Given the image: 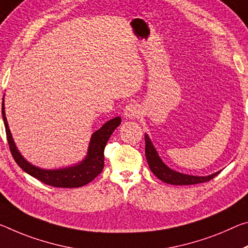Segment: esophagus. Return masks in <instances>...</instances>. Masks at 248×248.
<instances>
[{
	"label": "esophagus",
	"instance_id": "1",
	"mask_svg": "<svg viewBox=\"0 0 248 248\" xmlns=\"http://www.w3.org/2000/svg\"><path fill=\"white\" fill-rule=\"evenodd\" d=\"M124 113L125 118H128V119H133V118L138 117L140 115L139 106L133 103L128 104L124 109Z\"/></svg>",
	"mask_w": 248,
	"mask_h": 248
}]
</instances>
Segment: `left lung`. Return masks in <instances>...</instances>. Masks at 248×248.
I'll return each instance as SVG.
<instances>
[{
	"label": "left lung",
	"instance_id": "obj_1",
	"mask_svg": "<svg viewBox=\"0 0 248 248\" xmlns=\"http://www.w3.org/2000/svg\"><path fill=\"white\" fill-rule=\"evenodd\" d=\"M145 140V158H147L149 168L153 172L156 178L160 179L163 182L173 184V186H190V184H198V183H204L207 181L215 178L219 172H215V173L207 175V176H195V175H188L183 174L180 172H176L172 169L169 168L164 164V162L156 152L155 148L153 147L150 138L148 135H144Z\"/></svg>",
	"mask_w": 248,
	"mask_h": 248
}]
</instances>
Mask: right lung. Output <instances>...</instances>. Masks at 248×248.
<instances>
[{"label": "right lung", "instance_id": "1", "mask_svg": "<svg viewBox=\"0 0 248 248\" xmlns=\"http://www.w3.org/2000/svg\"><path fill=\"white\" fill-rule=\"evenodd\" d=\"M2 115L4 125H5L7 142H9L10 150L15 162L26 173L34 176L35 179L39 180L41 182L47 184V186H52L55 187H79L92 182L103 171L105 164V147L108 142L110 136L112 135L115 129L121 123V118L116 117L107 121L103 127L93 132L92 138H90L87 155L76 166L56 169V170H45V169L35 167L30 162H27L17 150L14 140L12 138L9 124H7L5 117L4 101L2 103Z\"/></svg>", "mask_w": 248, "mask_h": 248}]
</instances>
